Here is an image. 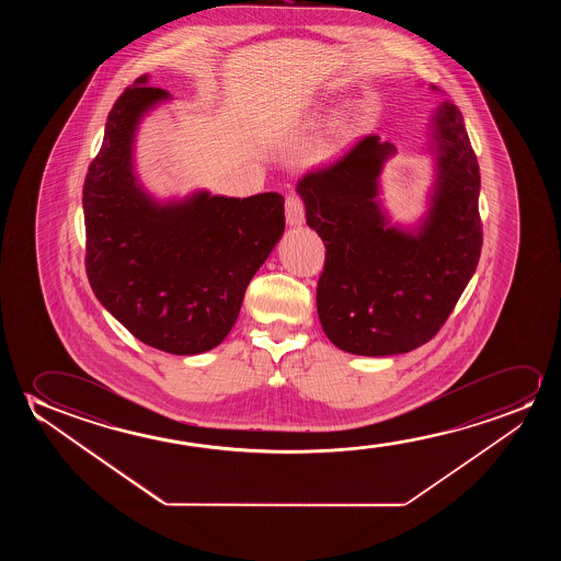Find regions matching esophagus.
Here are the masks:
<instances>
[{
    "label": "esophagus",
    "instance_id": "34e87169",
    "mask_svg": "<svg viewBox=\"0 0 561 561\" xmlns=\"http://www.w3.org/2000/svg\"><path fill=\"white\" fill-rule=\"evenodd\" d=\"M285 220L289 226H300L305 222V205L299 195H287L285 199Z\"/></svg>",
    "mask_w": 561,
    "mask_h": 561
}]
</instances>
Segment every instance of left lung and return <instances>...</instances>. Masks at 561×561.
I'll list each match as a JSON object with an SVG mask.
<instances>
[{"mask_svg":"<svg viewBox=\"0 0 561 561\" xmlns=\"http://www.w3.org/2000/svg\"><path fill=\"white\" fill-rule=\"evenodd\" d=\"M431 141L437 180L414 230L392 226L381 207L379 174L397 147L376 134L297 184L307 224L325 245L318 316L345 353L391 356L425 345L476 274L481 176L463 116L450 101L435 111Z\"/></svg>","mask_w":561,"mask_h":561,"instance_id":"8db88e82","label":"left lung"}]
</instances>
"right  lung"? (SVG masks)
<instances>
[{"instance_id": "right-lung-1", "label": "right lung", "mask_w": 561, "mask_h": 561, "mask_svg": "<svg viewBox=\"0 0 561 561\" xmlns=\"http://www.w3.org/2000/svg\"><path fill=\"white\" fill-rule=\"evenodd\" d=\"M167 100L144 75L108 113L85 174V274L134 337L187 356L230 333L247 285L284 233L285 201L272 192L153 199L134 174V139L141 118Z\"/></svg>"}]
</instances>
